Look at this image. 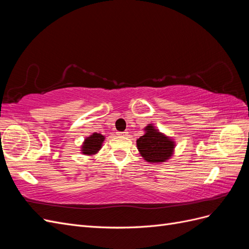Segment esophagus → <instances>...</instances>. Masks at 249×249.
Wrapping results in <instances>:
<instances>
[{
    "label": "esophagus",
    "instance_id": "1",
    "mask_svg": "<svg viewBox=\"0 0 249 249\" xmlns=\"http://www.w3.org/2000/svg\"><path fill=\"white\" fill-rule=\"evenodd\" d=\"M127 134H129V132H118L119 136H127Z\"/></svg>",
    "mask_w": 249,
    "mask_h": 249
}]
</instances>
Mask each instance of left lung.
<instances>
[{
  "label": "left lung",
  "instance_id": "left-lung-1",
  "mask_svg": "<svg viewBox=\"0 0 249 249\" xmlns=\"http://www.w3.org/2000/svg\"><path fill=\"white\" fill-rule=\"evenodd\" d=\"M143 136L137 139V147L140 155L149 163H162L167 161L173 154L175 141L148 124Z\"/></svg>",
  "mask_w": 249,
  "mask_h": 249
}]
</instances>
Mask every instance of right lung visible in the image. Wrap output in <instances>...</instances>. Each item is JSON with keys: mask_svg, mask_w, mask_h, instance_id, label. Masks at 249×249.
I'll list each match as a JSON object with an SVG mask.
<instances>
[{"mask_svg": "<svg viewBox=\"0 0 249 249\" xmlns=\"http://www.w3.org/2000/svg\"><path fill=\"white\" fill-rule=\"evenodd\" d=\"M105 137L102 134L93 133L91 136H89L85 139L84 143L82 145V153L84 155H94L96 154L102 147Z\"/></svg>", "mask_w": 249, "mask_h": 249, "instance_id": "obj_1", "label": "right lung"}]
</instances>
